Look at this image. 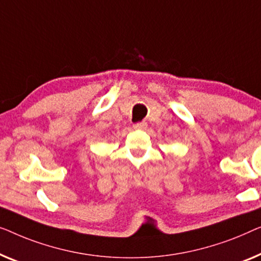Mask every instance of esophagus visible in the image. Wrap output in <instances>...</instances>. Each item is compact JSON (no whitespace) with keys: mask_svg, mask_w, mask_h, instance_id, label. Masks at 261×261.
<instances>
[{"mask_svg":"<svg viewBox=\"0 0 261 261\" xmlns=\"http://www.w3.org/2000/svg\"><path fill=\"white\" fill-rule=\"evenodd\" d=\"M148 126V124L145 122H139V123H136L134 124V129L136 130H142V129H145V127Z\"/></svg>","mask_w":261,"mask_h":261,"instance_id":"34e87169","label":"esophagus"}]
</instances>
